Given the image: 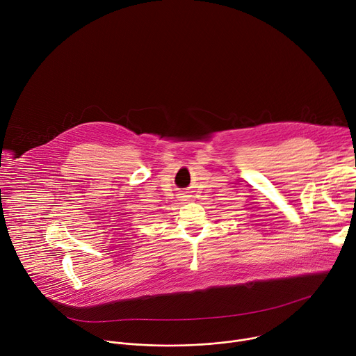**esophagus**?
Returning <instances> with one entry per match:
<instances>
[{
  "label": "esophagus",
  "mask_w": 356,
  "mask_h": 356,
  "mask_svg": "<svg viewBox=\"0 0 356 356\" xmlns=\"http://www.w3.org/2000/svg\"><path fill=\"white\" fill-rule=\"evenodd\" d=\"M188 198H190V195H188V194H184V193H183V194H180V200H181V201H187Z\"/></svg>",
  "instance_id": "esophagus-1"
}]
</instances>
